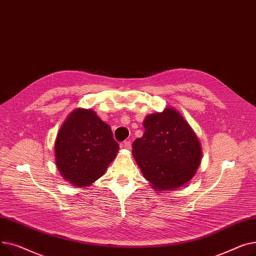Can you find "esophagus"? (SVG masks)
<instances>
[{
  "mask_svg": "<svg viewBox=\"0 0 256 256\" xmlns=\"http://www.w3.org/2000/svg\"><path fill=\"white\" fill-rule=\"evenodd\" d=\"M121 146L124 148L125 150H130L131 148V142H122Z\"/></svg>",
  "mask_w": 256,
  "mask_h": 256,
  "instance_id": "obj_1",
  "label": "esophagus"
}]
</instances>
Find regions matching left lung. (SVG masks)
<instances>
[{"instance_id": "1", "label": "left lung", "mask_w": 256, "mask_h": 256, "mask_svg": "<svg viewBox=\"0 0 256 256\" xmlns=\"http://www.w3.org/2000/svg\"><path fill=\"white\" fill-rule=\"evenodd\" d=\"M144 135L132 144V155L156 192L186 185L202 161V146L191 126L174 108L148 114Z\"/></svg>"}]
</instances>
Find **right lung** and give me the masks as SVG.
<instances>
[{
  "label": "right lung",
  "instance_id": "add662e5",
  "mask_svg": "<svg viewBox=\"0 0 256 256\" xmlns=\"http://www.w3.org/2000/svg\"><path fill=\"white\" fill-rule=\"evenodd\" d=\"M118 148L110 127L93 110L76 108L58 132L56 168L72 186L86 188L104 174Z\"/></svg>",
  "mask_w": 256,
  "mask_h": 256
}]
</instances>
